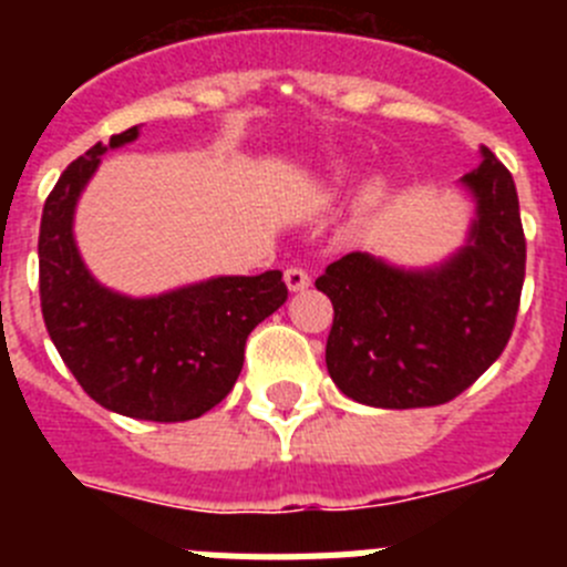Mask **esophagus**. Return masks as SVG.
Returning a JSON list of instances; mask_svg holds the SVG:
<instances>
[{"label": "esophagus", "instance_id": "esophagus-1", "mask_svg": "<svg viewBox=\"0 0 567 567\" xmlns=\"http://www.w3.org/2000/svg\"><path fill=\"white\" fill-rule=\"evenodd\" d=\"M284 280H287L289 292H303V289H309V284H312L307 269L300 267H289L287 272H284Z\"/></svg>", "mask_w": 567, "mask_h": 567}]
</instances>
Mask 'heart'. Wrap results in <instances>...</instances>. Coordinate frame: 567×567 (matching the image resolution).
<instances>
[{"label":"heart","instance_id":"1","mask_svg":"<svg viewBox=\"0 0 567 567\" xmlns=\"http://www.w3.org/2000/svg\"><path fill=\"white\" fill-rule=\"evenodd\" d=\"M380 198V187L378 184H369V187L363 189V195H360V204H374Z\"/></svg>","mask_w":567,"mask_h":567}]
</instances>
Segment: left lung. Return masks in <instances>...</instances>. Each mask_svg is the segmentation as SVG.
Wrapping results in <instances>:
<instances>
[{
    "instance_id": "left-lung-1",
    "label": "left lung",
    "mask_w": 567,
    "mask_h": 567,
    "mask_svg": "<svg viewBox=\"0 0 567 567\" xmlns=\"http://www.w3.org/2000/svg\"><path fill=\"white\" fill-rule=\"evenodd\" d=\"M460 182L477 202L463 247L432 269L369 252L329 264L315 287L334 307L327 369L346 398L374 409H423L465 392L503 354L525 280L514 178L488 147Z\"/></svg>"
}]
</instances>
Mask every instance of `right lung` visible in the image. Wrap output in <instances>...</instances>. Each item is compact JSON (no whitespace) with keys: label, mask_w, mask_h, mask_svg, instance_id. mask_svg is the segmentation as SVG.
Instances as JSON below:
<instances>
[{"label":"right lung","mask_w":567,"mask_h":567,"mask_svg":"<svg viewBox=\"0 0 567 567\" xmlns=\"http://www.w3.org/2000/svg\"><path fill=\"white\" fill-rule=\"evenodd\" d=\"M138 127L113 135L115 150ZM102 142L59 175L39 227V298L44 327L73 378L99 405L153 423L202 417L233 392L244 346L287 300L278 269L221 275L202 284L127 298L102 287L79 255L73 213L96 173Z\"/></svg>","instance_id":"1"}]
</instances>
